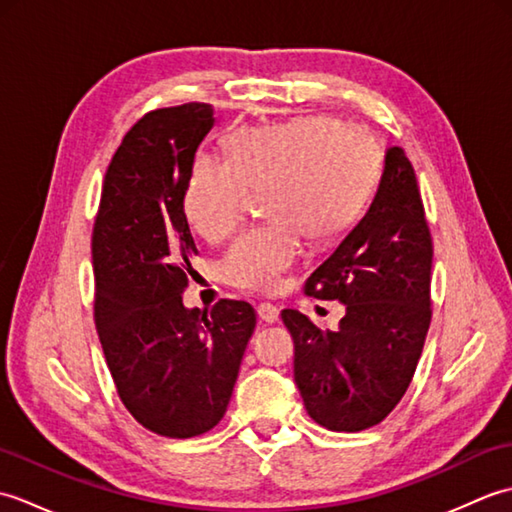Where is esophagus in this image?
<instances>
[{
	"label": "esophagus",
	"mask_w": 512,
	"mask_h": 512,
	"mask_svg": "<svg viewBox=\"0 0 512 512\" xmlns=\"http://www.w3.org/2000/svg\"><path fill=\"white\" fill-rule=\"evenodd\" d=\"M257 317L264 323H277L279 319V308L273 306V303H259L257 306Z\"/></svg>",
	"instance_id": "1"
}]
</instances>
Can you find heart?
Wrapping results in <instances>:
<instances>
[{"label": "heart", "instance_id": "obj_1", "mask_svg": "<svg viewBox=\"0 0 512 512\" xmlns=\"http://www.w3.org/2000/svg\"><path fill=\"white\" fill-rule=\"evenodd\" d=\"M380 147L361 125L308 114L275 125H246L228 140V158L200 154L184 213L202 237L222 242L248 213V189H268V220L235 239L222 277L250 292H273L303 255V235L323 244L343 235L372 198Z\"/></svg>", "mask_w": 512, "mask_h": 512}]
</instances>
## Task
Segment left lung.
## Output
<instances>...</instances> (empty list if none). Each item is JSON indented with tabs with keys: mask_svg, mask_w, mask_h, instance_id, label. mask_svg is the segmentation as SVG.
<instances>
[{
	"mask_svg": "<svg viewBox=\"0 0 512 512\" xmlns=\"http://www.w3.org/2000/svg\"><path fill=\"white\" fill-rule=\"evenodd\" d=\"M433 244L416 173L389 147L363 220L306 279L308 297L345 303L336 332L284 310L295 383L308 416L330 431L383 422L405 396L431 323Z\"/></svg>",
	"mask_w": 512,
	"mask_h": 512,
	"instance_id": "8db88e82",
	"label": "left lung"
}]
</instances>
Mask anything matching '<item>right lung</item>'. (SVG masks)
<instances>
[{"label":"right lung","mask_w":512,"mask_h":512,"mask_svg":"<svg viewBox=\"0 0 512 512\" xmlns=\"http://www.w3.org/2000/svg\"><path fill=\"white\" fill-rule=\"evenodd\" d=\"M209 103L147 112L107 167L92 231L94 321L118 398L165 438H195L224 418L255 310L220 299L211 312L182 306L198 253L184 187Z\"/></svg>","instance_id":"obj_1"}]
</instances>
